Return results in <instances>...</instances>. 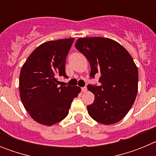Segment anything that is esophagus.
<instances>
[{
    "label": "esophagus",
    "instance_id": "34e87169",
    "mask_svg": "<svg viewBox=\"0 0 156 156\" xmlns=\"http://www.w3.org/2000/svg\"><path fill=\"white\" fill-rule=\"evenodd\" d=\"M87 90V88L86 87H81V91L82 92H86Z\"/></svg>",
    "mask_w": 156,
    "mask_h": 156
}]
</instances>
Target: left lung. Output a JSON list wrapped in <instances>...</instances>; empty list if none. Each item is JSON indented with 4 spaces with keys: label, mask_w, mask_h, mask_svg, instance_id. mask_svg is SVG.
I'll use <instances>...</instances> for the list:
<instances>
[{
    "label": "left lung",
    "mask_w": 156,
    "mask_h": 156,
    "mask_svg": "<svg viewBox=\"0 0 156 156\" xmlns=\"http://www.w3.org/2000/svg\"><path fill=\"white\" fill-rule=\"evenodd\" d=\"M75 47L89 61L90 76L101 75L99 86H87L94 94L93 104L87 106L88 114L102 124L118 122L137 94L138 70L131 55L119 43L105 37L79 38Z\"/></svg>",
    "instance_id": "left-lung-1"
}]
</instances>
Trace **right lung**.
<instances>
[{"mask_svg":"<svg viewBox=\"0 0 156 156\" xmlns=\"http://www.w3.org/2000/svg\"><path fill=\"white\" fill-rule=\"evenodd\" d=\"M74 38L44 43L30 54L19 76L22 102L30 116L41 124L51 126L69 114L79 87L61 86L58 78L66 74V61Z\"/></svg>","mask_w":156,"mask_h":156,"instance_id":"right-lung-1","label":"right lung"}]
</instances>
